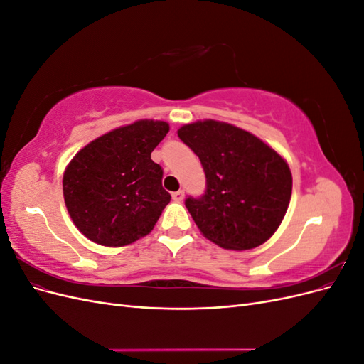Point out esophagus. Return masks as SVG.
Here are the masks:
<instances>
[{"label":"esophagus","instance_id":"1","mask_svg":"<svg viewBox=\"0 0 364 364\" xmlns=\"http://www.w3.org/2000/svg\"><path fill=\"white\" fill-rule=\"evenodd\" d=\"M183 196H185V193H183L182 190H179V191H174V193L171 194V197H173V200H174V202H182V200H183Z\"/></svg>","mask_w":364,"mask_h":364}]
</instances>
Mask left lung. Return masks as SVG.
Returning a JSON list of instances; mask_svg holds the SVG:
<instances>
[{"mask_svg": "<svg viewBox=\"0 0 364 364\" xmlns=\"http://www.w3.org/2000/svg\"><path fill=\"white\" fill-rule=\"evenodd\" d=\"M178 135L205 171V193L185 199L200 232L223 249L266 243L290 203L287 162L255 135L214 119L185 124Z\"/></svg>", "mask_w": 364, "mask_h": 364, "instance_id": "8db88e82", "label": "left lung"}]
</instances>
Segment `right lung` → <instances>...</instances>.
Segmentation results:
<instances>
[{
  "label": "right lung",
  "instance_id": "right-lung-1",
  "mask_svg": "<svg viewBox=\"0 0 364 364\" xmlns=\"http://www.w3.org/2000/svg\"><path fill=\"white\" fill-rule=\"evenodd\" d=\"M165 121L141 119L94 139L63 174V197L74 225L91 241L119 247L155 228L171 200L151 151L168 134Z\"/></svg>",
  "mask_w": 364,
  "mask_h": 364
}]
</instances>
